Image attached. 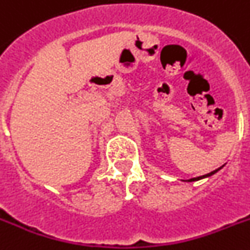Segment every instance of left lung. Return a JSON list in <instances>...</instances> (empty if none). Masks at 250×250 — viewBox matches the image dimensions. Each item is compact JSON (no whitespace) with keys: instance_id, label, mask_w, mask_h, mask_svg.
<instances>
[{"instance_id":"left-lung-1","label":"left lung","mask_w":250,"mask_h":250,"mask_svg":"<svg viewBox=\"0 0 250 250\" xmlns=\"http://www.w3.org/2000/svg\"><path fill=\"white\" fill-rule=\"evenodd\" d=\"M225 167V165H222V167H218V169H216V170H213V171H211V172H208V174H206V175H202V176H199V178H192V179H190V180H188V181H197V180H201V179H205V178H209V176H212V175L213 174H216L217 171H218V170H221L222 169V167Z\"/></svg>"}]
</instances>
